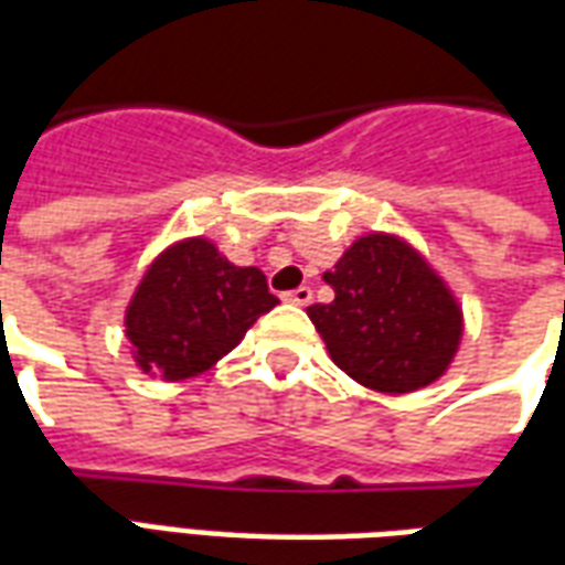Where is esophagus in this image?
<instances>
[{
	"mask_svg": "<svg viewBox=\"0 0 565 565\" xmlns=\"http://www.w3.org/2000/svg\"><path fill=\"white\" fill-rule=\"evenodd\" d=\"M287 302H294V306H309L311 302V287H296L290 294H284Z\"/></svg>",
	"mask_w": 565,
	"mask_h": 565,
	"instance_id": "esophagus-1",
	"label": "esophagus"
}]
</instances>
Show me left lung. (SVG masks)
Returning a JSON list of instances; mask_svg holds the SVG:
<instances>
[{"label":"left lung","mask_w":565,"mask_h":565,"mask_svg":"<svg viewBox=\"0 0 565 565\" xmlns=\"http://www.w3.org/2000/svg\"><path fill=\"white\" fill-rule=\"evenodd\" d=\"M323 281L337 296L309 306V318L342 373L382 394L419 392L447 373L465 315L413 244L392 232L361 235Z\"/></svg>","instance_id":"left-lung-1"}]
</instances>
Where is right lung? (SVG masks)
<instances>
[{
	"label": "right lung",
	"instance_id": "obj_1",
	"mask_svg": "<svg viewBox=\"0 0 565 565\" xmlns=\"http://www.w3.org/2000/svg\"><path fill=\"white\" fill-rule=\"evenodd\" d=\"M275 306L263 271L228 263L199 235L149 263L125 309V337L143 373L180 382L211 370Z\"/></svg>",
	"mask_w": 565,
	"mask_h": 565
}]
</instances>
